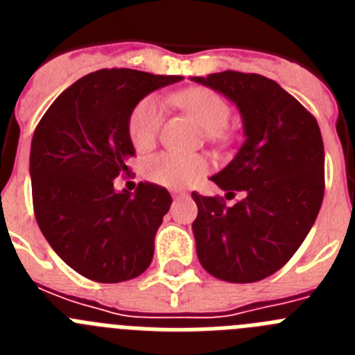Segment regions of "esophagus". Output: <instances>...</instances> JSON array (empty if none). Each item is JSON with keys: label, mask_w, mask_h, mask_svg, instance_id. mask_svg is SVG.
<instances>
[{"label": "esophagus", "mask_w": 355, "mask_h": 355, "mask_svg": "<svg viewBox=\"0 0 355 355\" xmlns=\"http://www.w3.org/2000/svg\"><path fill=\"white\" fill-rule=\"evenodd\" d=\"M172 197H174V199H184V197H188V193L187 192H174L172 193Z\"/></svg>", "instance_id": "obj_1"}]
</instances>
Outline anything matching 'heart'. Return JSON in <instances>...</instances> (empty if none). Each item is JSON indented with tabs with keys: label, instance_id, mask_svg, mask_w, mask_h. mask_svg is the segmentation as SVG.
Listing matches in <instances>:
<instances>
[{
	"label": "heart",
	"instance_id": "obj_1",
	"mask_svg": "<svg viewBox=\"0 0 355 355\" xmlns=\"http://www.w3.org/2000/svg\"><path fill=\"white\" fill-rule=\"evenodd\" d=\"M175 105L196 115L199 122L209 131L211 139H222L224 128L231 119V106L224 97L211 89L196 87L172 97ZM163 122V106L158 97L147 96L137 103L128 119V135L137 150H149L158 140ZM208 159L199 155H181L165 150L147 162V178L162 187L183 188L197 183L208 172Z\"/></svg>",
	"mask_w": 355,
	"mask_h": 355
}]
</instances>
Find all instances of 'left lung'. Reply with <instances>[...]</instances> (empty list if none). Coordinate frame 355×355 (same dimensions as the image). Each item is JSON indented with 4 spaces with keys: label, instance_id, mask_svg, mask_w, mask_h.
Segmentation results:
<instances>
[{
    "label": "left lung",
    "instance_id": "8db88e82",
    "mask_svg": "<svg viewBox=\"0 0 355 355\" xmlns=\"http://www.w3.org/2000/svg\"><path fill=\"white\" fill-rule=\"evenodd\" d=\"M192 80L231 99L245 131L233 162L211 178L243 199L229 208L222 197L192 192L197 258L213 277L256 283L290 261L318 216L325 190L318 122L261 74L224 71Z\"/></svg>",
    "mask_w": 355,
    "mask_h": 355
}]
</instances>
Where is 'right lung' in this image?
I'll return each mask as SVG.
<instances>
[{
  "mask_svg": "<svg viewBox=\"0 0 355 355\" xmlns=\"http://www.w3.org/2000/svg\"><path fill=\"white\" fill-rule=\"evenodd\" d=\"M181 76L101 69L72 83L37 124L30 153L33 211L58 256L96 283H122L147 270L155 236L172 205L167 188H114L130 172L128 119L140 99Z\"/></svg>",
  "mask_w": 355,
  "mask_h": 355,
  "instance_id": "1",
  "label": "right lung"
}]
</instances>
